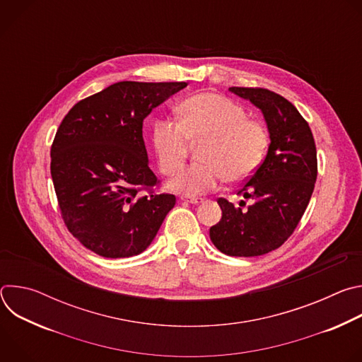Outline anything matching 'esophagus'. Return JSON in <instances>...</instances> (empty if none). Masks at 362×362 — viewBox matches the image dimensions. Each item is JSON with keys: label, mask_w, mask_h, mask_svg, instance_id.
<instances>
[{"label": "esophagus", "mask_w": 362, "mask_h": 362, "mask_svg": "<svg viewBox=\"0 0 362 362\" xmlns=\"http://www.w3.org/2000/svg\"><path fill=\"white\" fill-rule=\"evenodd\" d=\"M183 202H187V203H193V204H196V203H200L203 199L202 197H194V196H182L180 197Z\"/></svg>", "instance_id": "esophagus-1"}]
</instances>
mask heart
Segmentation results:
<instances>
[{
	"label": "heart",
	"instance_id": "1",
	"mask_svg": "<svg viewBox=\"0 0 362 362\" xmlns=\"http://www.w3.org/2000/svg\"><path fill=\"white\" fill-rule=\"evenodd\" d=\"M179 120L162 116L151 124V144L163 175L184 163L189 140H206L204 164L191 165L169 182L172 190L196 196L216 189L223 179L242 182L265 160L269 133L264 123L249 119L240 103L216 93H199L179 106Z\"/></svg>",
	"mask_w": 362,
	"mask_h": 362
}]
</instances>
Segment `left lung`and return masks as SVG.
<instances>
[{
  "label": "left lung",
  "instance_id": "8db88e82",
  "mask_svg": "<svg viewBox=\"0 0 362 362\" xmlns=\"http://www.w3.org/2000/svg\"><path fill=\"white\" fill-rule=\"evenodd\" d=\"M236 95L261 109L269 130V147L262 162L238 190L253 203L242 209L218 199L222 219L211 228L214 245L229 256H259L278 249L293 233L317 175V147L308 122L285 97L259 87H230Z\"/></svg>",
  "mask_w": 362,
  "mask_h": 362
}]
</instances>
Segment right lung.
I'll return each instance as SVG.
<instances>
[{"label": "right lung", "instance_id": "1", "mask_svg": "<svg viewBox=\"0 0 362 362\" xmlns=\"http://www.w3.org/2000/svg\"><path fill=\"white\" fill-rule=\"evenodd\" d=\"M187 83L120 81L80 100L51 144L53 177L69 232L103 257L141 253L176 196L154 193L143 122Z\"/></svg>", "mask_w": 362, "mask_h": 362}]
</instances>
